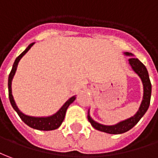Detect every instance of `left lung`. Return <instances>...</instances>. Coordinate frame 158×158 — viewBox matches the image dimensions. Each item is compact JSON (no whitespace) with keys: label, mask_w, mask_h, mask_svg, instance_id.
Segmentation results:
<instances>
[{"label":"left lung","mask_w":158,"mask_h":158,"mask_svg":"<svg viewBox=\"0 0 158 158\" xmlns=\"http://www.w3.org/2000/svg\"><path fill=\"white\" fill-rule=\"evenodd\" d=\"M125 55L133 56L131 53H129V52H125ZM128 61H129L130 65L131 66V69L134 70V72L136 74H138V76L141 78V81L143 82V95L141 105H140L139 110L136 113L134 116L127 118V119H125L123 121H120V122H118V124L114 125V126H105V125H102L100 123L94 121L93 118L90 117L89 112L88 119H89L90 124L92 125V127L94 129L98 130V131L106 132V133H109V134H121V133H124L126 131L131 130V128L140 120V118L143 117L144 114L146 113V111L148 110V108H149L150 102H151V95H152V83H151V81H150L147 69L138 58L131 57Z\"/></svg>","instance_id":"obj_1"}]
</instances>
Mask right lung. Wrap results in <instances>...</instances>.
<instances>
[{
    "mask_svg": "<svg viewBox=\"0 0 158 158\" xmlns=\"http://www.w3.org/2000/svg\"><path fill=\"white\" fill-rule=\"evenodd\" d=\"M33 44H34V43H31V44H29L27 49L15 59L12 70H11L9 77H8V96H9V101H10V103L12 106H13V108L17 112V114L20 117V118L22 119L23 122L26 123L28 127H31L33 129L40 130V131H52V130L57 129L58 127H60L61 124L63 123L64 119L67 108L76 100V96H72L71 98H69L68 101L63 105V106L61 107L60 109L52 116H48V117H32V116L26 115V114H24L19 111L18 106H16V103H15L14 97H13V94H12V81H13V78L15 77L18 64H19V60L21 59V57L31 49V47Z\"/></svg>",
    "mask_w": 158,
    "mask_h": 158,
    "instance_id": "add662e5",
    "label": "right lung"
}]
</instances>
